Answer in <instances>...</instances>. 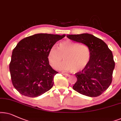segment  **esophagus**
<instances>
[{"mask_svg": "<svg viewBox=\"0 0 121 121\" xmlns=\"http://www.w3.org/2000/svg\"><path fill=\"white\" fill-rule=\"evenodd\" d=\"M62 74H63V75H64V76H66V77H69V76H70V75H69V74L65 73H63Z\"/></svg>", "mask_w": 121, "mask_h": 121, "instance_id": "34e87169", "label": "esophagus"}]
</instances>
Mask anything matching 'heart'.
<instances>
[{"instance_id": "obj_1", "label": "heart", "mask_w": 121, "mask_h": 121, "mask_svg": "<svg viewBox=\"0 0 121 121\" xmlns=\"http://www.w3.org/2000/svg\"><path fill=\"white\" fill-rule=\"evenodd\" d=\"M66 61L59 67L64 71L78 72L86 68L90 60L89 49L83 45H80L70 40L60 43L59 48L53 46L48 54V60L54 68H57L64 61Z\"/></svg>"}]
</instances>
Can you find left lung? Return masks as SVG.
I'll use <instances>...</instances> for the list:
<instances>
[{"label": "left lung", "instance_id": "8db88e82", "mask_svg": "<svg viewBox=\"0 0 121 121\" xmlns=\"http://www.w3.org/2000/svg\"><path fill=\"white\" fill-rule=\"evenodd\" d=\"M67 37L86 45L91 54L86 68L75 73L77 81L73 89L88 97L101 95L112 81L115 63L112 51L103 40L90 34L67 35Z\"/></svg>", "mask_w": 121, "mask_h": 121}]
</instances>
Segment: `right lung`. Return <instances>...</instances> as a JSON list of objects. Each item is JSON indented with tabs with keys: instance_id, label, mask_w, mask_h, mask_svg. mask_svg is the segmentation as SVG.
Instances as JSON below:
<instances>
[{
	"instance_id": "obj_1",
	"label": "right lung",
	"mask_w": 121,
	"mask_h": 121,
	"mask_svg": "<svg viewBox=\"0 0 121 121\" xmlns=\"http://www.w3.org/2000/svg\"><path fill=\"white\" fill-rule=\"evenodd\" d=\"M65 35L37 34L23 39L13 49L9 70L12 83L22 95L36 97L50 90L58 72L49 65V51Z\"/></svg>"
}]
</instances>
